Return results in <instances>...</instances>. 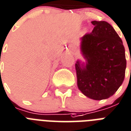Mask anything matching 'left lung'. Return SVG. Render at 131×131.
Segmentation results:
<instances>
[{
	"mask_svg": "<svg viewBox=\"0 0 131 131\" xmlns=\"http://www.w3.org/2000/svg\"><path fill=\"white\" fill-rule=\"evenodd\" d=\"M90 34L80 38L81 54L85 62L75 63L77 86L89 98L101 100L117 92L124 79L125 49L119 35L105 21H92Z\"/></svg>",
	"mask_w": 131,
	"mask_h": 131,
	"instance_id": "obj_1",
	"label": "left lung"
}]
</instances>
